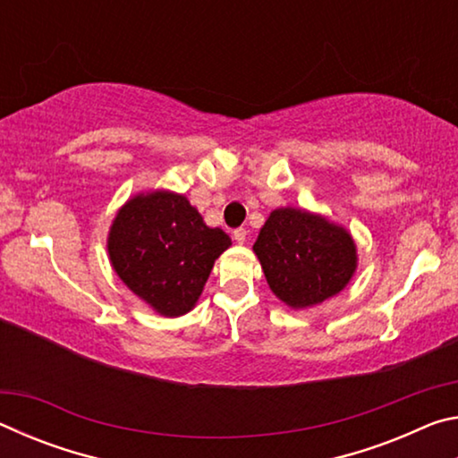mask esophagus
Instances as JSON below:
<instances>
[{"instance_id":"34e87169","label":"esophagus","mask_w":458,"mask_h":458,"mask_svg":"<svg viewBox=\"0 0 458 458\" xmlns=\"http://www.w3.org/2000/svg\"><path fill=\"white\" fill-rule=\"evenodd\" d=\"M234 240L238 244H244L246 242V228H236L234 230Z\"/></svg>"}]
</instances>
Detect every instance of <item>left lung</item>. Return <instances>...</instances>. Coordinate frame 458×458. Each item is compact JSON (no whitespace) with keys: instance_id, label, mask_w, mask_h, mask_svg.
I'll list each match as a JSON object with an SVG mask.
<instances>
[{"instance_id":"8db88e82","label":"left lung","mask_w":458,"mask_h":458,"mask_svg":"<svg viewBox=\"0 0 458 458\" xmlns=\"http://www.w3.org/2000/svg\"><path fill=\"white\" fill-rule=\"evenodd\" d=\"M252 248L270 291L293 309L323 303L350 283L355 270L352 236L294 208L270 214Z\"/></svg>"}]
</instances>
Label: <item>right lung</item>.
I'll use <instances>...</instances> for the list:
<instances>
[{
  "label": "right lung",
  "mask_w": 458,
  "mask_h": 458,
  "mask_svg": "<svg viewBox=\"0 0 458 458\" xmlns=\"http://www.w3.org/2000/svg\"><path fill=\"white\" fill-rule=\"evenodd\" d=\"M220 228H208L188 199L155 191L127 201L108 234L114 273L137 297L165 317L188 313L230 246Z\"/></svg>",
  "instance_id": "add662e5"
}]
</instances>
